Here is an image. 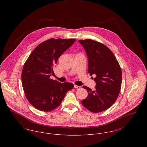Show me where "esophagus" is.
<instances>
[{
  "label": "esophagus",
  "instance_id": "1",
  "mask_svg": "<svg viewBox=\"0 0 147 147\" xmlns=\"http://www.w3.org/2000/svg\"><path fill=\"white\" fill-rule=\"evenodd\" d=\"M74 88H76V89H79V88H80V86H78V85H74Z\"/></svg>",
  "mask_w": 147,
  "mask_h": 147
}]
</instances>
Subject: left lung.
<instances>
[{
    "mask_svg": "<svg viewBox=\"0 0 147 147\" xmlns=\"http://www.w3.org/2000/svg\"><path fill=\"white\" fill-rule=\"evenodd\" d=\"M78 41L87 55L88 73L91 76H96L94 90L83 86L88 96L82 103L91 112L104 111L115 103L119 94L122 84L120 65L112 51L104 44L90 39Z\"/></svg>",
    "mask_w": 147,
    "mask_h": 147,
    "instance_id": "8db88e82",
    "label": "left lung"
}]
</instances>
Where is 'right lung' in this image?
<instances>
[{
  "label": "right lung",
  "mask_w": 147,
  "mask_h": 147,
  "mask_svg": "<svg viewBox=\"0 0 147 147\" xmlns=\"http://www.w3.org/2000/svg\"><path fill=\"white\" fill-rule=\"evenodd\" d=\"M76 39L51 38L37 46L25 63L21 74L22 88L29 102L38 110L49 112L61 104L72 89L70 83H59L50 79L58 59Z\"/></svg>",
  "instance_id": "add662e5"
}]
</instances>
